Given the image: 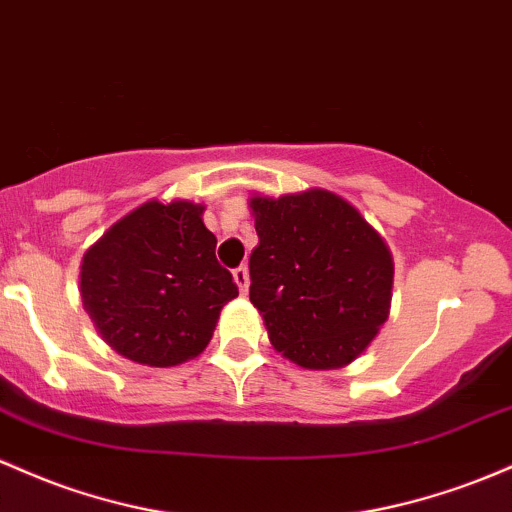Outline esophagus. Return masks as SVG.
Returning <instances> with one entry per match:
<instances>
[{"label": "esophagus", "mask_w": 512, "mask_h": 512, "mask_svg": "<svg viewBox=\"0 0 512 512\" xmlns=\"http://www.w3.org/2000/svg\"><path fill=\"white\" fill-rule=\"evenodd\" d=\"M233 282L238 284L240 294H247V284H250V274H247V267L233 269Z\"/></svg>", "instance_id": "esophagus-1"}]
</instances>
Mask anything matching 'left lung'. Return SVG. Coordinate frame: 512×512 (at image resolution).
<instances>
[{
    "label": "left lung",
    "mask_w": 512,
    "mask_h": 512,
    "mask_svg": "<svg viewBox=\"0 0 512 512\" xmlns=\"http://www.w3.org/2000/svg\"><path fill=\"white\" fill-rule=\"evenodd\" d=\"M260 245L250 301L269 342L303 369H340L389 320L393 257L386 240L328 189L250 196Z\"/></svg>",
    "instance_id": "left-lung-1"
}]
</instances>
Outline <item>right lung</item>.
I'll use <instances>...</instances> for the list:
<instances>
[{"instance_id":"1","label":"right lung","mask_w":512,"mask_h":512,"mask_svg":"<svg viewBox=\"0 0 512 512\" xmlns=\"http://www.w3.org/2000/svg\"><path fill=\"white\" fill-rule=\"evenodd\" d=\"M204 204L150 199L84 252L82 308L101 340L145 367H177L206 350L221 308L238 296L216 260Z\"/></svg>"}]
</instances>
